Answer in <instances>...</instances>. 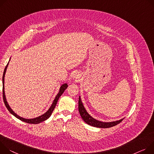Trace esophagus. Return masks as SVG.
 <instances>
[{"label": "esophagus", "instance_id": "1", "mask_svg": "<svg viewBox=\"0 0 154 154\" xmlns=\"http://www.w3.org/2000/svg\"><path fill=\"white\" fill-rule=\"evenodd\" d=\"M80 77H81V75L78 73H75L73 75V78L75 79H79L80 78Z\"/></svg>", "mask_w": 154, "mask_h": 154}]
</instances>
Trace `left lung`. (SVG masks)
<instances>
[{
    "instance_id": "left-lung-1",
    "label": "left lung",
    "mask_w": 154,
    "mask_h": 154,
    "mask_svg": "<svg viewBox=\"0 0 154 154\" xmlns=\"http://www.w3.org/2000/svg\"><path fill=\"white\" fill-rule=\"evenodd\" d=\"M78 109L79 114L83 119V121L88 124L89 125L95 127H98V128H109L112 127L113 126H115L117 125L118 124L121 123L124 119H121L119 121H114V122H101L99 121L96 120L94 118H93L92 116H91L87 111L85 109L84 107V105L81 101V99L80 96L79 97V101H78Z\"/></svg>"
}]
</instances>
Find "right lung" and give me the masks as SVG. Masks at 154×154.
Listing matches in <instances>:
<instances>
[{
  "label": "right lung",
  "instance_id": "obj_1",
  "mask_svg": "<svg viewBox=\"0 0 154 154\" xmlns=\"http://www.w3.org/2000/svg\"><path fill=\"white\" fill-rule=\"evenodd\" d=\"M10 61V60H9ZM8 63H9V62H8L7 65H6L5 69H4V73H3V76H2V84H3V99H4V103L5 105V106L7 107V109L8 110V111L11 114H13L14 116H15L16 118L19 119L20 120L24 122H26V123H29V124H39L42 122H43L45 121H46V119H48L51 115V114H52L53 111H54L56 106V104L57 103V101L59 98V97L62 95V94L63 93V92L65 91V90L68 87V85L67 84H62V86H60V89H59V93L57 94L56 97H55L53 102V104L51 105V106H50V108H49V109L43 114H42V116H38L36 118H33V119H25V118H23V117H20V116L17 115L12 109L10 107L9 105L8 104V102L6 100V97H5V91H4V78H5V72H6V70H7V66L8 65Z\"/></svg>",
  "mask_w": 154,
  "mask_h": 154
}]
</instances>
